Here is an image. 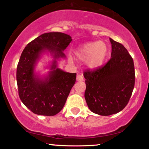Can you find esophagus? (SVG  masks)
Segmentation results:
<instances>
[{
	"instance_id": "1",
	"label": "esophagus",
	"mask_w": 149,
	"mask_h": 149,
	"mask_svg": "<svg viewBox=\"0 0 149 149\" xmlns=\"http://www.w3.org/2000/svg\"><path fill=\"white\" fill-rule=\"evenodd\" d=\"M77 81H84V78L83 75L81 74H77V78H76Z\"/></svg>"
}]
</instances>
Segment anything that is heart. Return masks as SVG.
I'll list each match as a JSON object with an SVG mask.
<instances>
[{"mask_svg": "<svg viewBox=\"0 0 149 149\" xmlns=\"http://www.w3.org/2000/svg\"><path fill=\"white\" fill-rule=\"evenodd\" d=\"M74 53L80 61L84 60V64L87 68L96 69L106 61L108 47L103 41H92L79 46L74 50Z\"/></svg>", "mask_w": 149, "mask_h": 149, "instance_id": "1", "label": "heart"}]
</instances>
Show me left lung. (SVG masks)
Masks as SVG:
<instances>
[{
  "label": "left lung",
  "mask_w": 149,
  "mask_h": 149,
  "mask_svg": "<svg viewBox=\"0 0 149 149\" xmlns=\"http://www.w3.org/2000/svg\"><path fill=\"white\" fill-rule=\"evenodd\" d=\"M111 58L106 65L84 73L85 100L90 111L108 116L119 113L128 103L134 86L132 58L121 43L110 38Z\"/></svg>",
  "instance_id": "obj_1"
}]
</instances>
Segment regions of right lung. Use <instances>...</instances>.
<instances>
[{"label":"right lung","instance_id":"1","mask_svg":"<svg viewBox=\"0 0 149 149\" xmlns=\"http://www.w3.org/2000/svg\"><path fill=\"white\" fill-rule=\"evenodd\" d=\"M72 40L64 33H45L28 43L22 53L17 68L19 96L35 114L53 116L65 106L77 74L58 68V61L66 58L63 51ZM45 53L51 54L53 59L47 66V74L41 75L36 67Z\"/></svg>","mask_w":149,"mask_h":149}]
</instances>
